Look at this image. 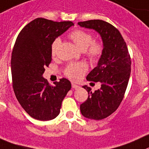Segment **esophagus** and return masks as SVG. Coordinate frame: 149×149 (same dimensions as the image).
I'll list each match as a JSON object with an SVG mask.
<instances>
[{
    "label": "esophagus",
    "mask_w": 149,
    "mask_h": 149,
    "mask_svg": "<svg viewBox=\"0 0 149 149\" xmlns=\"http://www.w3.org/2000/svg\"><path fill=\"white\" fill-rule=\"evenodd\" d=\"M72 88L77 89L80 88V86H77V85H76V84H74V83H72Z\"/></svg>",
    "instance_id": "1"
}]
</instances>
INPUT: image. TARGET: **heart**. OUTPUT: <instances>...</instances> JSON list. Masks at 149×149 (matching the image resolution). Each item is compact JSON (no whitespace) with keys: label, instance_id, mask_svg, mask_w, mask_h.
<instances>
[{"label":"heart","instance_id":"1","mask_svg":"<svg viewBox=\"0 0 149 149\" xmlns=\"http://www.w3.org/2000/svg\"><path fill=\"white\" fill-rule=\"evenodd\" d=\"M69 37L80 50L86 51V55L91 60H97L102 55L103 45L100 42L93 41V37L91 33L83 30L77 29L72 32L69 35ZM60 44L61 39L59 38L56 39L52 42L51 47V52L52 56L56 54ZM87 69V65L83 62L73 63L66 67L65 74L71 80H78L83 77Z\"/></svg>","mask_w":149,"mask_h":149}]
</instances>
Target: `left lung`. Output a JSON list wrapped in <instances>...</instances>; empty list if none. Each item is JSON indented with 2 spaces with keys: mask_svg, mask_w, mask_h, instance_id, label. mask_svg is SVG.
<instances>
[{
  "mask_svg": "<svg viewBox=\"0 0 149 149\" xmlns=\"http://www.w3.org/2000/svg\"><path fill=\"white\" fill-rule=\"evenodd\" d=\"M77 24L97 31L103 42L97 66L86 77L88 81L101 83V88L92 93L90 87L83 86L88 97L80 104V111L85 118L104 119L117 110L124 98L131 72V58L119 31L111 24L101 19Z\"/></svg>",
  "mask_w": 149,
  "mask_h": 149,
  "instance_id": "8db88e82",
  "label": "left lung"
}]
</instances>
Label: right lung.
Wrapping results in <instances>:
<instances>
[{"instance_id": "add662e5", "label": "right lung", "mask_w": 149, "mask_h": 149, "mask_svg": "<svg viewBox=\"0 0 149 149\" xmlns=\"http://www.w3.org/2000/svg\"><path fill=\"white\" fill-rule=\"evenodd\" d=\"M73 25L71 21L36 18L25 25L17 38L11 60L14 91L22 108L35 119L49 121L57 117L62 101L72 88L66 78L51 86L43 74L52 61V42Z\"/></svg>"}]
</instances>
